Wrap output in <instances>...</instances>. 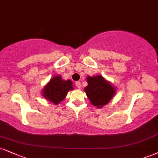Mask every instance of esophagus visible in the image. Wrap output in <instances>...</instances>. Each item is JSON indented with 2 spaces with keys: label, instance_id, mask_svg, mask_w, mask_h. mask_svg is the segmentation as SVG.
<instances>
[{
  "label": "esophagus",
  "instance_id": "1",
  "mask_svg": "<svg viewBox=\"0 0 158 158\" xmlns=\"http://www.w3.org/2000/svg\"><path fill=\"white\" fill-rule=\"evenodd\" d=\"M75 85H76V87H77V88H81V85L80 81H77V82L75 83Z\"/></svg>",
  "mask_w": 158,
  "mask_h": 158
}]
</instances>
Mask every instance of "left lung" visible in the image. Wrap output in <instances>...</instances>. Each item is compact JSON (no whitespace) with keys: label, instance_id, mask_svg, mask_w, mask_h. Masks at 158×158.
Returning a JSON list of instances; mask_svg holds the SVG:
<instances>
[{"label":"left lung","instance_id":"obj_1","mask_svg":"<svg viewBox=\"0 0 158 158\" xmlns=\"http://www.w3.org/2000/svg\"><path fill=\"white\" fill-rule=\"evenodd\" d=\"M87 81L85 93L91 104L98 108L107 104L115 94V89L101 76L88 77Z\"/></svg>","mask_w":158,"mask_h":158}]
</instances>
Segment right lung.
<instances>
[{
    "instance_id": "obj_1",
    "label": "right lung",
    "mask_w": 158,
    "mask_h": 158,
    "mask_svg": "<svg viewBox=\"0 0 158 158\" xmlns=\"http://www.w3.org/2000/svg\"><path fill=\"white\" fill-rule=\"evenodd\" d=\"M71 80L64 81L60 76L53 77L43 91V96L54 104L60 103L67 96L68 91L73 90Z\"/></svg>"
}]
</instances>
